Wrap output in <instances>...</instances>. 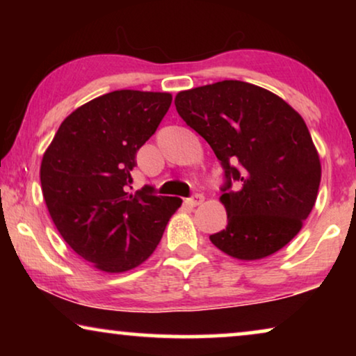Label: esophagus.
<instances>
[{"label": "esophagus", "instance_id": "34e87169", "mask_svg": "<svg viewBox=\"0 0 356 356\" xmlns=\"http://www.w3.org/2000/svg\"><path fill=\"white\" fill-rule=\"evenodd\" d=\"M184 202H186L189 207H197L204 202V196H202V194H194L193 197H188Z\"/></svg>", "mask_w": 356, "mask_h": 356}]
</instances>
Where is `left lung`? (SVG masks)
<instances>
[{"label": "left lung", "instance_id": "left-lung-1", "mask_svg": "<svg viewBox=\"0 0 356 356\" xmlns=\"http://www.w3.org/2000/svg\"><path fill=\"white\" fill-rule=\"evenodd\" d=\"M178 115L201 134L225 170L227 227L212 245L241 261L274 254L313 211L321 160L305 120L279 95L243 81H220L175 97ZM241 183L232 192L231 179Z\"/></svg>", "mask_w": 356, "mask_h": 356}]
</instances>
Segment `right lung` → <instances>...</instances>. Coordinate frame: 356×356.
I'll use <instances>...</instances> for the list:
<instances>
[{
  "mask_svg": "<svg viewBox=\"0 0 356 356\" xmlns=\"http://www.w3.org/2000/svg\"><path fill=\"white\" fill-rule=\"evenodd\" d=\"M172 105L168 92L115 90L87 102L58 128L40 165L55 227L82 259L120 274L143 264L162 240L179 197L128 193L136 154Z\"/></svg>",
  "mask_w": 356,
  "mask_h": 356,
  "instance_id": "obj_1",
  "label": "right lung"
}]
</instances>
